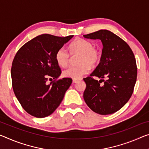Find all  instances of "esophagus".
<instances>
[{
    "label": "esophagus",
    "instance_id": "obj_1",
    "mask_svg": "<svg viewBox=\"0 0 149 149\" xmlns=\"http://www.w3.org/2000/svg\"><path fill=\"white\" fill-rule=\"evenodd\" d=\"M79 80H80V79H73V83H77V81H79Z\"/></svg>",
    "mask_w": 149,
    "mask_h": 149
}]
</instances>
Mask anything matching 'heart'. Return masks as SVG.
Masks as SVG:
<instances>
[{
    "instance_id": "obj_1",
    "label": "heart",
    "mask_w": 149,
    "mask_h": 149,
    "mask_svg": "<svg viewBox=\"0 0 149 149\" xmlns=\"http://www.w3.org/2000/svg\"><path fill=\"white\" fill-rule=\"evenodd\" d=\"M71 54H79L77 65L70 66L63 72L65 77L78 79L87 74L91 68L95 66L100 62L101 54L97 48L93 47L90 41L82 38H77L70 45ZM56 60L60 67H65L70 60V54L64 48H61L56 52Z\"/></svg>"
}]
</instances>
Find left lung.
<instances>
[{
  "instance_id": "1",
  "label": "left lung",
  "mask_w": 149,
  "mask_h": 149,
  "mask_svg": "<svg viewBox=\"0 0 149 149\" xmlns=\"http://www.w3.org/2000/svg\"><path fill=\"white\" fill-rule=\"evenodd\" d=\"M84 37L100 40L103 44L100 63L90 77L84 79L86 84L84 99L93 111L112 114L123 107L133 94L137 75L133 52L125 42L109 30H100ZM93 76L101 79L94 80ZM101 81L104 82L100 85Z\"/></svg>"
}]
</instances>
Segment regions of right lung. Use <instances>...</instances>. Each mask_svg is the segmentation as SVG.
Segmentation results:
<instances>
[{
	"mask_svg": "<svg viewBox=\"0 0 149 149\" xmlns=\"http://www.w3.org/2000/svg\"><path fill=\"white\" fill-rule=\"evenodd\" d=\"M73 36L40 35L23 45L15 56L11 68L14 93L24 109L32 116L43 118L51 115L72 84V79L68 77L49 84L47 81L60 75L56 52Z\"/></svg>",
	"mask_w": 149,
	"mask_h": 149,
	"instance_id": "obj_1",
	"label": "right lung"
}]
</instances>
